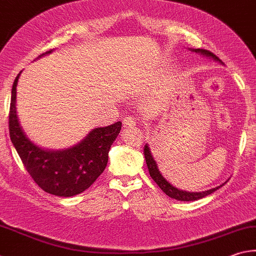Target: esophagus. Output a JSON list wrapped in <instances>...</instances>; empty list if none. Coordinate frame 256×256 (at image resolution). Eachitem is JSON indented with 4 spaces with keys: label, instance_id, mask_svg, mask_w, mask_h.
Here are the masks:
<instances>
[{
    "label": "esophagus",
    "instance_id": "34e87169",
    "mask_svg": "<svg viewBox=\"0 0 256 256\" xmlns=\"http://www.w3.org/2000/svg\"><path fill=\"white\" fill-rule=\"evenodd\" d=\"M124 124L126 127H134V124H136V119L132 116H126V117L124 118Z\"/></svg>",
    "mask_w": 256,
    "mask_h": 256
}]
</instances>
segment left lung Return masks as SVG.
Returning a JSON list of instances; mask_svg holds the SVG:
<instances>
[{
    "instance_id": "8db88e82",
    "label": "left lung",
    "mask_w": 256,
    "mask_h": 256,
    "mask_svg": "<svg viewBox=\"0 0 256 256\" xmlns=\"http://www.w3.org/2000/svg\"><path fill=\"white\" fill-rule=\"evenodd\" d=\"M192 52H195V53H198V54L208 58V59L213 60L218 62V64H223V62H222L218 56H214L213 53L207 51V50H203V49H190ZM144 158H146V164H147V167H148V170L149 174H150V177L152 178L154 180H155L156 184L159 186V188L165 192L167 196L172 197L174 200H182V202H190V200H200L203 198V197L207 196L212 194V192H214L215 190H218V188H220L223 186L225 182H228V180H225L223 184H220V186L215 187V188H210V190H207L204 192H186V190H178L175 186H172L170 182H168L165 177L162 176V174L160 172L158 168L157 162L155 160V158H154L152 150H150V147H149V144H144Z\"/></svg>"
}]
</instances>
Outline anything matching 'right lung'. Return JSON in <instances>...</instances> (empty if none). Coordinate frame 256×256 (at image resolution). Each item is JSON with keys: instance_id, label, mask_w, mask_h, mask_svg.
I'll list each match as a JSON object with an SVG mask.
<instances>
[{"instance_id": "right-lung-1", "label": "right lung", "mask_w": 256, "mask_h": 256, "mask_svg": "<svg viewBox=\"0 0 256 256\" xmlns=\"http://www.w3.org/2000/svg\"><path fill=\"white\" fill-rule=\"evenodd\" d=\"M21 74L22 71L13 82L8 116L13 146L28 172L43 190L60 197L78 195L88 190L104 170L110 147L122 130V122L94 128L80 142L66 149L53 150L38 146L24 132L18 117L16 86Z\"/></svg>"}]
</instances>
